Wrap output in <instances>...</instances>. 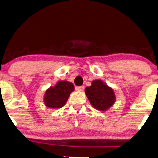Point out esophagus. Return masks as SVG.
<instances>
[{
    "instance_id": "esophagus-1",
    "label": "esophagus",
    "mask_w": 158,
    "mask_h": 158,
    "mask_svg": "<svg viewBox=\"0 0 158 158\" xmlns=\"http://www.w3.org/2000/svg\"><path fill=\"white\" fill-rule=\"evenodd\" d=\"M84 88H85V87L83 85L77 86V87H76V88H75V89H76L77 90H79V91H83Z\"/></svg>"
}]
</instances>
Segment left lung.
Returning <instances> with one entry per match:
<instances>
[{"mask_svg":"<svg viewBox=\"0 0 158 158\" xmlns=\"http://www.w3.org/2000/svg\"><path fill=\"white\" fill-rule=\"evenodd\" d=\"M85 92L90 104L99 110H107L115 102L113 90L100 80L93 81L91 86L86 87Z\"/></svg>","mask_w":158,"mask_h":158,"instance_id":"obj_1","label":"left lung"}]
</instances>
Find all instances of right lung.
Returning <instances> with one entry per match:
<instances>
[{"label":"right lung","instance_id":"1","mask_svg":"<svg viewBox=\"0 0 158 158\" xmlns=\"http://www.w3.org/2000/svg\"><path fill=\"white\" fill-rule=\"evenodd\" d=\"M75 90L73 84L68 81H59L54 87H51L45 92V106L52 109L60 108L65 106L70 94Z\"/></svg>","mask_w":158,"mask_h":158}]
</instances>
